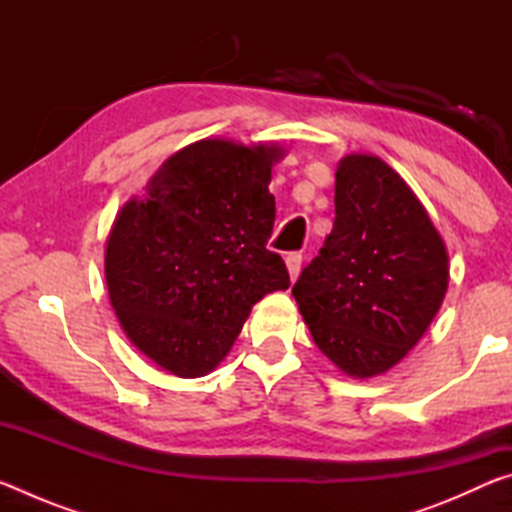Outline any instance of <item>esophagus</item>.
Listing matches in <instances>:
<instances>
[{"mask_svg":"<svg viewBox=\"0 0 512 512\" xmlns=\"http://www.w3.org/2000/svg\"><path fill=\"white\" fill-rule=\"evenodd\" d=\"M287 268H289L291 282L298 280L300 268H302V255H300V253H289V255H287Z\"/></svg>","mask_w":512,"mask_h":512,"instance_id":"esophagus-1","label":"esophagus"}]
</instances>
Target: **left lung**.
<instances>
[{
    "label": "left lung",
    "instance_id": "1",
    "mask_svg": "<svg viewBox=\"0 0 512 512\" xmlns=\"http://www.w3.org/2000/svg\"><path fill=\"white\" fill-rule=\"evenodd\" d=\"M334 228L293 284L318 350L345 375H384L422 339L449 284L447 248L418 196L377 155L339 162Z\"/></svg>",
    "mask_w": 512,
    "mask_h": 512
}]
</instances>
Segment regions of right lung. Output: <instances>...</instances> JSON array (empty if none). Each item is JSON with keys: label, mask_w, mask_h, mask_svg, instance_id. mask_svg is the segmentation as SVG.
Wrapping results in <instances>:
<instances>
[{"label": "right lung", "mask_w": 512, "mask_h": 512, "mask_svg": "<svg viewBox=\"0 0 512 512\" xmlns=\"http://www.w3.org/2000/svg\"><path fill=\"white\" fill-rule=\"evenodd\" d=\"M282 146L201 140L162 164L112 223L110 305L131 343L178 377L219 366L255 302L289 289L266 248L275 223L268 192Z\"/></svg>", "instance_id": "obj_1"}]
</instances>
